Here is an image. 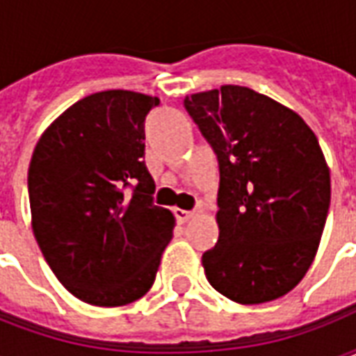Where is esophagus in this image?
Here are the masks:
<instances>
[{
	"instance_id": "esophagus-1",
	"label": "esophagus",
	"mask_w": 356,
	"mask_h": 356,
	"mask_svg": "<svg viewBox=\"0 0 356 356\" xmlns=\"http://www.w3.org/2000/svg\"><path fill=\"white\" fill-rule=\"evenodd\" d=\"M175 217H177L179 223H186L194 217V211H186V209H175Z\"/></svg>"
}]
</instances>
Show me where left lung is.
<instances>
[{
    "instance_id": "obj_1",
    "label": "left lung",
    "mask_w": 356,
    "mask_h": 356,
    "mask_svg": "<svg viewBox=\"0 0 356 356\" xmlns=\"http://www.w3.org/2000/svg\"><path fill=\"white\" fill-rule=\"evenodd\" d=\"M219 160V240L208 282L242 305L293 290L311 267L330 208V168L298 112L242 86L186 95Z\"/></svg>"
}]
</instances>
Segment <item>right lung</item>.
<instances>
[{
	"instance_id": "add662e5",
	"label": "right lung",
	"mask_w": 356,
	"mask_h": 356,
	"mask_svg": "<svg viewBox=\"0 0 356 356\" xmlns=\"http://www.w3.org/2000/svg\"><path fill=\"white\" fill-rule=\"evenodd\" d=\"M158 104L125 89L88 95L42 133L30 160L35 242L58 282L89 305L143 298L173 236L175 217L154 206L143 160V124Z\"/></svg>"
}]
</instances>
